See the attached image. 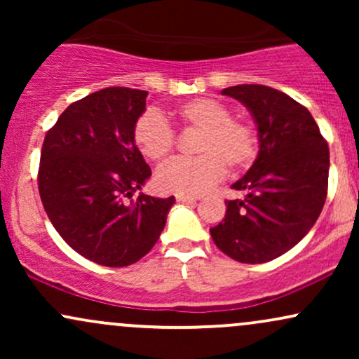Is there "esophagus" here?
Masks as SVG:
<instances>
[{
	"label": "esophagus",
	"instance_id": "obj_1",
	"mask_svg": "<svg viewBox=\"0 0 359 359\" xmlns=\"http://www.w3.org/2000/svg\"><path fill=\"white\" fill-rule=\"evenodd\" d=\"M175 197L179 203H196V201H199L197 196H187V194H177Z\"/></svg>",
	"mask_w": 359,
	"mask_h": 359
}]
</instances>
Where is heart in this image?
I'll return each instance as SVG.
<instances>
[{"mask_svg": "<svg viewBox=\"0 0 359 359\" xmlns=\"http://www.w3.org/2000/svg\"><path fill=\"white\" fill-rule=\"evenodd\" d=\"M172 116L185 128H199L196 151L201 155L172 160L160 168L155 175L160 191L203 194L226 175V165L243 172L257 158V130L246 119L231 116V108L222 101L194 97L177 106ZM133 142L147 160L162 162L174 150L175 133L162 114L147 111L135 123Z\"/></svg>", "mask_w": 359, "mask_h": 359, "instance_id": "heart-1", "label": "heart"}]
</instances>
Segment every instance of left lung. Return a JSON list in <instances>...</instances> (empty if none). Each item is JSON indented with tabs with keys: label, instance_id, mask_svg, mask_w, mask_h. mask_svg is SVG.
<instances>
[{
	"label": "left lung",
	"instance_id": "obj_1",
	"mask_svg": "<svg viewBox=\"0 0 359 359\" xmlns=\"http://www.w3.org/2000/svg\"><path fill=\"white\" fill-rule=\"evenodd\" d=\"M245 104L257 123V160L226 201L224 219L209 229L222 253L265 263L287 253L311 231L327 196L329 148L307 108L282 90L240 84L221 90Z\"/></svg>",
	"mask_w": 359,
	"mask_h": 359
}]
</instances>
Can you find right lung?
<instances>
[{
	"label": "right lung",
	"instance_id": "add662e5",
	"mask_svg": "<svg viewBox=\"0 0 359 359\" xmlns=\"http://www.w3.org/2000/svg\"><path fill=\"white\" fill-rule=\"evenodd\" d=\"M147 90L106 88L72 102L43 140L39 192L62 240L104 266H128L154 248L175 197L140 194L151 170L133 142Z\"/></svg>",
	"mask_w": 359,
	"mask_h": 359
}]
</instances>
